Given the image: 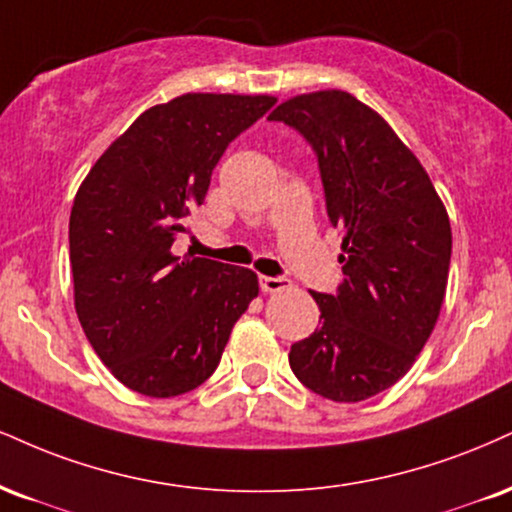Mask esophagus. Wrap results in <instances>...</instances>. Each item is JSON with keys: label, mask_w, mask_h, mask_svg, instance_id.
Here are the masks:
<instances>
[{"label": "esophagus", "mask_w": 512, "mask_h": 512, "mask_svg": "<svg viewBox=\"0 0 512 512\" xmlns=\"http://www.w3.org/2000/svg\"><path fill=\"white\" fill-rule=\"evenodd\" d=\"M286 286H291V279H286V276H260V288L264 293L283 291Z\"/></svg>", "instance_id": "esophagus-1"}]
</instances>
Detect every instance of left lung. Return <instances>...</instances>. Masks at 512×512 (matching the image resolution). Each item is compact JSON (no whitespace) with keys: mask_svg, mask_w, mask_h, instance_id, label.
Instances as JSON below:
<instances>
[{"mask_svg":"<svg viewBox=\"0 0 512 512\" xmlns=\"http://www.w3.org/2000/svg\"><path fill=\"white\" fill-rule=\"evenodd\" d=\"M315 150L326 212L343 233L334 295L288 362L310 391L357 403L408 374L432 336L451 267V221L432 178L367 104L343 90L295 95L269 114Z\"/></svg>","mask_w":512,"mask_h":512,"instance_id":"obj_1","label":"left lung"}]
</instances>
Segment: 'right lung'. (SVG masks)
<instances>
[{"label":"right lung","instance_id":"add662e5","mask_svg":"<svg viewBox=\"0 0 512 512\" xmlns=\"http://www.w3.org/2000/svg\"><path fill=\"white\" fill-rule=\"evenodd\" d=\"M272 95L188 92L150 107L97 159L69 219L73 303L90 346L131 391L171 398L212 377L260 293L252 269L171 252L236 135Z\"/></svg>","mask_w":512,"mask_h":512}]
</instances>
